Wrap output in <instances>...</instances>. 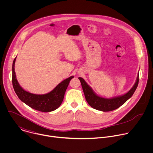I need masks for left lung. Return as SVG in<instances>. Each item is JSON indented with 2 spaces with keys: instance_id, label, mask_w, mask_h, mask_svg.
I'll use <instances>...</instances> for the list:
<instances>
[{
  "instance_id": "obj_1",
  "label": "left lung",
  "mask_w": 153,
  "mask_h": 153,
  "mask_svg": "<svg viewBox=\"0 0 153 153\" xmlns=\"http://www.w3.org/2000/svg\"><path fill=\"white\" fill-rule=\"evenodd\" d=\"M79 79L80 81L85 97L88 103L96 110L104 112L114 110L123 105L133 95L139 83L138 75L134 85L128 93L122 96L111 99H106L97 96L83 78L79 77Z\"/></svg>"
}]
</instances>
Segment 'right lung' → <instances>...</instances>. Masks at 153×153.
Wrapping results in <instances>:
<instances>
[{
	"label": "right lung",
	"instance_id": "right-lung-1",
	"mask_svg": "<svg viewBox=\"0 0 153 153\" xmlns=\"http://www.w3.org/2000/svg\"><path fill=\"white\" fill-rule=\"evenodd\" d=\"M14 59L12 67V83L15 93L19 99L31 108L42 112H50L58 108L63 100L64 95L70 81L74 77L71 76L61 82L50 93L45 94H36L29 93L20 86L16 79Z\"/></svg>",
	"mask_w": 153,
	"mask_h": 153
}]
</instances>
